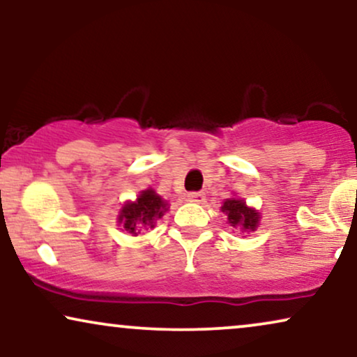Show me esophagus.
Masks as SVG:
<instances>
[{"mask_svg":"<svg viewBox=\"0 0 357 357\" xmlns=\"http://www.w3.org/2000/svg\"><path fill=\"white\" fill-rule=\"evenodd\" d=\"M204 193L203 192H190L188 193V199L190 202H193V203H202V202H204Z\"/></svg>","mask_w":357,"mask_h":357,"instance_id":"1","label":"esophagus"}]
</instances>
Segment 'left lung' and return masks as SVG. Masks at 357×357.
Listing matches in <instances>:
<instances>
[{
	"instance_id": "1",
	"label": "left lung",
	"mask_w": 357,
	"mask_h": 357,
	"mask_svg": "<svg viewBox=\"0 0 357 357\" xmlns=\"http://www.w3.org/2000/svg\"><path fill=\"white\" fill-rule=\"evenodd\" d=\"M222 213L227 214L229 222L234 227L241 226L243 231H255L258 226V214L255 209L248 208L243 199L231 198L226 199L222 204Z\"/></svg>"
}]
</instances>
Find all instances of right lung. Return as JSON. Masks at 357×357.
<instances>
[{"label": "right lung", "instance_id": "obj_1", "mask_svg": "<svg viewBox=\"0 0 357 357\" xmlns=\"http://www.w3.org/2000/svg\"><path fill=\"white\" fill-rule=\"evenodd\" d=\"M167 211V203L154 190H144L135 203H126L121 208L119 222L131 236L149 231L155 226V221Z\"/></svg>", "mask_w": 357, "mask_h": 357}]
</instances>
